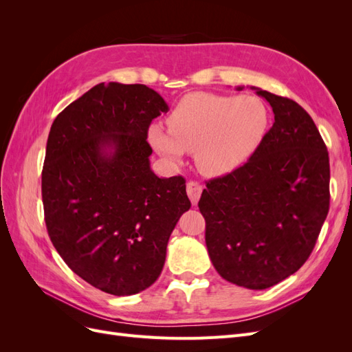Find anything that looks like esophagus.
Wrapping results in <instances>:
<instances>
[{"mask_svg":"<svg viewBox=\"0 0 352 352\" xmlns=\"http://www.w3.org/2000/svg\"><path fill=\"white\" fill-rule=\"evenodd\" d=\"M186 192H188V197L190 199V202L195 206L201 194H202V186L198 184V182H194V180H190V182H188L186 185Z\"/></svg>","mask_w":352,"mask_h":352,"instance_id":"1","label":"esophagus"}]
</instances>
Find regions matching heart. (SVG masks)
<instances>
[{"label": "heart", "instance_id": "b5f03b06", "mask_svg": "<svg viewBox=\"0 0 352 352\" xmlns=\"http://www.w3.org/2000/svg\"><path fill=\"white\" fill-rule=\"evenodd\" d=\"M269 110L254 95L189 94L168 116V129L151 124L148 141L172 162L185 151H197L202 173L223 176L235 172L257 151L269 127Z\"/></svg>", "mask_w": 352, "mask_h": 352}]
</instances>
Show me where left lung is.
<instances>
[{
	"mask_svg": "<svg viewBox=\"0 0 352 352\" xmlns=\"http://www.w3.org/2000/svg\"><path fill=\"white\" fill-rule=\"evenodd\" d=\"M251 89L272 105V129L247 163L207 182L198 207L217 273L261 291L310 257L329 211L330 168L310 114L289 98Z\"/></svg>",
	"mask_w": 352,
	"mask_h": 352,
	"instance_id": "left-lung-1",
	"label": "left lung"
}]
</instances>
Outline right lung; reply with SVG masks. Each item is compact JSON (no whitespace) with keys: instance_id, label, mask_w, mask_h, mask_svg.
Returning <instances> with one entry per match:
<instances>
[{"instance_id":"add662e5","label":"right lung","mask_w":352,"mask_h":352,"mask_svg":"<svg viewBox=\"0 0 352 352\" xmlns=\"http://www.w3.org/2000/svg\"><path fill=\"white\" fill-rule=\"evenodd\" d=\"M168 111L145 85L98 83L51 126L42 168L48 235L69 267L98 289L127 296L163 270L170 235L190 208L182 176L158 177L146 142Z\"/></svg>"}]
</instances>
